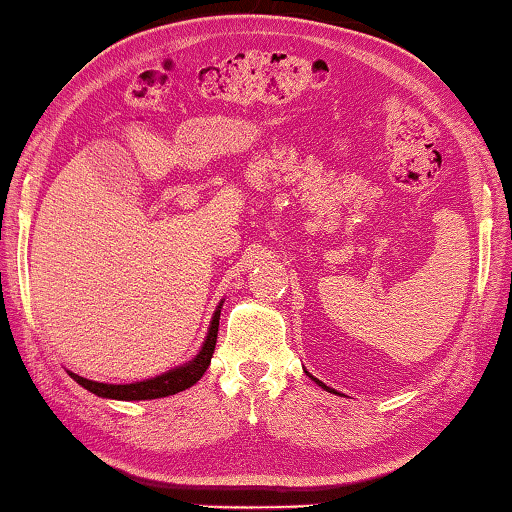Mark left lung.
<instances>
[{"instance_id": "left-lung-1", "label": "left lung", "mask_w": 512, "mask_h": 512, "mask_svg": "<svg viewBox=\"0 0 512 512\" xmlns=\"http://www.w3.org/2000/svg\"><path fill=\"white\" fill-rule=\"evenodd\" d=\"M306 373H308V371H306ZM308 375H310V373H308ZM310 378H312V380H315V382L319 384V387H321V389H326V391H330V393H337L335 389H330V387H326V384H324V382H321V380H317V378H315V375H310Z\"/></svg>"}]
</instances>
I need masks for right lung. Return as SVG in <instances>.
Wrapping results in <instances>:
<instances>
[{
  "instance_id": "obj_1",
  "label": "right lung",
  "mask_w": 512,
  "mask_h": 512,
  "mask_svg": "<svg viewBox=\"0 0 512 512\" xmlns=\"http://www.w3.org/2000/svg\"><path fill=\"white\" fill-rule=\"evenodd\" d=\"M220 306L215 308L213 317H211V326L209 333H206L204 342L200 346V351L184 364L175 366L161 375H155V378L148 380H139V382H128V384H107V382H96V380H87L80 378V375L71 373V380H76L80 387L87 389L89 393H94L98 398H110V400H155V398H166V396H175V393L184 391L188 387L202 378L204 371L209 369L211 357L215 351V342H218V326H220Z\"/></svg>"
}]
</instances>
